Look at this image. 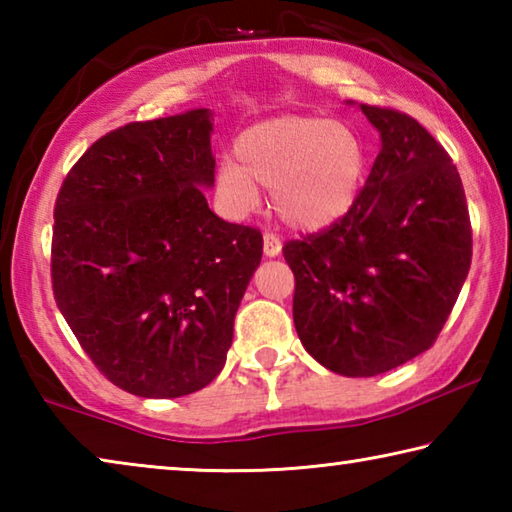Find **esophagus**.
<instances>
[{
	"label": "esophagus",
	"instance_id": "1",
	"mask_svg": "<svg viewBox=\"0 0 512 512\" xmlns=\"http://www.w3.org/2000/svg\"><path fill=\"white\" fill-rule=\"evenodd\" d=\"M280 253H282L280 237H275L273 232H266V235H264V255L266 257H277Z\"/></svg>",
	"mask_w": 512,
	"mask_h": 512
}]
</instances>
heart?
<instances>
[{"label": "heart", "instance_id": "b5f03b06", "mask_svg": "<svg viewBox=\"0 0 512 512\" xmlns=\"http://www.w3.org/2000/svg\"><path fill=\"white\" fill-rule=\"evenodd\" d=\"M235 160H221L214 185L225 210L246 216L271 189L275 214L293 230H325L357 203L368 149L350 124L284 115L248 126L235 140Z\"/></svg>", "mask_w": 512, "mask_h": 512}]
</instances>
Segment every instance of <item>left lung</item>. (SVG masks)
<instances>
[{"mask_svg": "<svg viewBox=\"0 0 512 512\" xmlns=\"http://www.w3.org/2000/svg\"><path fill=\"white\" fill-rule=\"evenodd\" d=\"M381 151L357 203L289 241L293 323L320 366L375 377L429 350L472 262V225L452 158L413 117L361 103Z\"/></svg>", "mask_w": 512, "mask_h": 512, "instance_id": "left-lung-1", "label": "left lung"}]
</instances>
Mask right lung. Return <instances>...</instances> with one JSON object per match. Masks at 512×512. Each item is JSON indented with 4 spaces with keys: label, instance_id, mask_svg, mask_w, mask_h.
I'll list each match as a JSON object with an SVG mask.
<instances>
[{
    "label": "right lung",
    "instance_id": "1",
    "mask_svg": "<svg viewBox=\"0 0 512 512\" xmlns=\"http://www.w3.org/2000/svg\"><path fill=\"white\" fill-rule=\"evenodd\" d=\"M212 110L135 121L94 142L54 212V298L121 391L167 400L225 366L262 232L216 216Z\"/></svg>",
    "mask_w": 512,
    "mask_h": 512
}]
</instances>
